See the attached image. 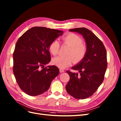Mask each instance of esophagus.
I'll return each mask as SVG.
<instances>
[{"instance_id": "esophagus-1", "label": "esophagus", "mask_w": 121, "mask_h": 121, "mask_svg": "<svg viewBox=\"0 0 121 121\" xmlns=\"http://www.w3.org/2000/svg\"><path fill=\"white\" fill-rule=\"evenodd\" d=\"M60 73H63V72H65V70H64V69H60Z\"/></svg>"}]
</instances>
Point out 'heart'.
Returning <instances> with one entry per match:
<instances>
[{"label": "heart", "instance_id": "heart-1", "mask_svg": "<svg viewBox=\"0 0 121 121\" xmlns=\"http://www.w3.org/2000/svg\"><path fill=\"white\" fill-rule=\"evenodd\" d=\"M64 43L67 44L70 48L66 56H58L52 60V64L60 69H65L71 65L73 59L75 62H78L84 59L86 52V47L82 43V39L78 35L69 34L62 37ZM60 44L57 40H54L49 46V51L53 55H56L59 52ZM71 55L73 57L70 56Z\"/></svg>", "mask_w": 121, "mask_h": 121}]
</instances>
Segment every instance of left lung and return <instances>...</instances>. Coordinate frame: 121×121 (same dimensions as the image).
Segmentation results:
<instances>
[{"label":"left lung","instance_id":"obj_1","mask_svg":"<svg viewBox=\"0 0 121 121\" xmlns=\"http://www.w3.org/2000/svg\"><path fill=\"white\" fill-rule=\"evenodd\" d=\"M69 31L82 35L86 52L84 59L72 68L80 74L66 71L70 79L65 89L73 98L85 99L92 95L104 81L107 68V52L102 41L88 29L76 28Z\"/></svg>","mask_w":121,"mask_h":121}]
</instances>
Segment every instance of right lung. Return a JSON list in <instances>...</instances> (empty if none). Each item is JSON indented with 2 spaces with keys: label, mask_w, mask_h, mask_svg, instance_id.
Instances as JSON below:
<instances>
[{
  "label": "right lung",
  "mask_w": 121,
  "mask_h": 121,
  "mask_svg": "<svg viewBox=\"0 0 121 121\" xmlns=\"http://www.w3.org/2000/svg\"><path fill=\"white\" fill-rule=\"evenodd\" d=\"M64 31L44 27H33L21 36L13 54V71L17 84L26 94L36 96L48 90L60 70L51 61V43Z\"/></svg>",
  "instance_id": "right-lung-1"
}]
</instances>
